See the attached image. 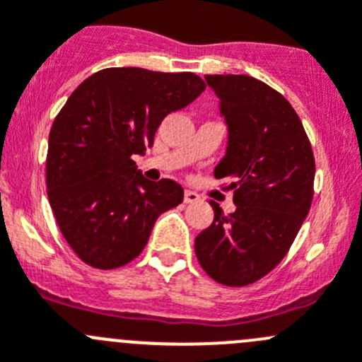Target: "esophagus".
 Instances as JSON below:
<instances>
[{"instance_id": "esophagus-1", "label": "esophagus", "mask_w": 362, "mask_h": 362, "mask_svg": "<svg viewBox=\"0 0 362 362\" xmlns=\"http://www.w3.org/2000/svg\"><path fill=\"white\" fill-rule=\"evenodd\" d=\"M199 199H201V195L195 194V192H192V190L185 192V202H187V204H192V202H197Z\"/></svg>"}]
</instances>
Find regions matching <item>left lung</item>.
Returning <instances> with one entry per match:
<instances>
[{
  "instance_id": "obj_1",
  "label": "left lung",
  "mask_w": 362,
  "mask_h": 362,
  "mask_svg": "<svg viewBox=\"0 0 362 362\" xmlns=\"http://www.w3.org/2000/svg\"><path fill=\"white\" fill-rule=\"evenodd\" d=\"M227 124L226 156L216 179H230L236 209L195 238L206 274L226 286H247L286 256L308 216L315 156L297 112L284 95L245 74L204 76Z\"/></svg>"
}]
</instances>
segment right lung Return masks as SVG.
I'll use <instances>...</instances> for the list:
<instances>
[{"instance_id":"obj_1","label":"right lung","mask_w":362,"mask_h":362,"mask_svg":"<svg viewBox=\"0 0 362 362\" xmlns=\"http://www.w3.org/2000/svg\"><path fill=\"white\" fill-rule=\"evenodd\" d=\"M194 72L112 67L69 95L49 132L46 185L65 242L81 261L112 270L135 259L154 222L183 202L172 179L149 181L133 154H146L161 120L202 94Z\"/></svg>"}]
</instances>
